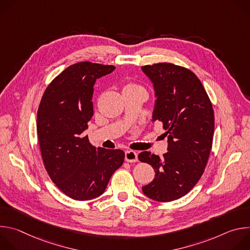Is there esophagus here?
Masks as SVG:
<instances>
[{
  "instance_id": "esophagus-1",
  "label": "esophagus",
  "mask_w": 250,
  "mask_h": 250,
  "mask_svg": "<svg viewBox=\"0 0 250 250\" xmlns=\"http://www.w3.org/2000/svg\"><path fill=\"white\" fill-rule=\"evenodd\" d=\"M125 159L126 162H136L137 161V153L133 150H126L125 153Z\"/></svg>"
}]
</instances>
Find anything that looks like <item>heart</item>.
<instances>
[{
	"label": "heart",
	"mask_w": 250,
	"mask_h": 250,
	"mask_svg": "<svg viewBox=\"0 0 250 250\" xmlns=\"http://www.w3.org/2000/svg\"><path fill=\"white\" fill-rule=\"evenodd\" d=\"M138 86L134 85V84H126L124 88V90H128V89H133V88H137Z\"/></svg>",
	"instance_id": "b5f03b06"
}]
</instances>
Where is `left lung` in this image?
<instances>
[{"label": "left lung", "instance_id": "1", "mask_svg": "<svg viewBox=\"0 0 250 250\" xmlns=\"http://www.w3.org/2000/svg\"><path fill=\"white\" fill-rule=\"evenodd\" d=\"M141 69L155 91L152 121L161 122L168 136V152L162 158L149 151L138 154L155 171L142 191L154 201L171 202L188 194L205 171L215 129L212 105L191 70L166 62Z\"/></svg>", "mask_w": 250, "mask_h": 250}]
</instances>
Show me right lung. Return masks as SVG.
Here are the masks:
<instances>
[{
    "mask_svg": "<svg viewBox=\"0 0 250 250\" xmlns=\"http://www.w3.org/2000/svg\"><path fill=\"white\" fill-rule=\"evenodd\" d=\"M115 68L88 61L67 67L47 86L39 106L37 131L44 167L58 189L76 201L101 196L125 160L123 150L95 147L85 135L94 115L95 82Z\"/></svg>",
    "mask_w": 250,
    "mask_h": 250,
    "instance_id": "obj_1",
    "label": "right lung"
}]
</instances>
